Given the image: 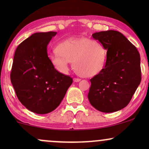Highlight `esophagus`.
Returning <instances> with one entry per match:
<instances>
[{
    "mask_svg": "<svg viewBox=\"0 0 149 149\" xmlns=\"http://www.w3.org/2000/svg\"><path fill=\"white\" fill-rule=\"evenodd\" d=\"M73 81L74 82H76V83H78V82H79V81H80V78H73Z\"/></svg>",
    "mask_w": 149,
    "mask_h": 149,
    "instance_id": "esophagus-1",
    "label": "esophagus"
}]
</instances>
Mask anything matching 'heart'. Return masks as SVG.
Segmentation results:
<instances>
[{
	"mask_svg": "<svg viewBox=\"0 0 149 149\" xmlns=\"http://www.w3.org/2000/svg\"><path fill=\"white\" fill-rule=\"evenodd\" d=\"M58 52L53 53L50 61L59 72L68 73L69 63L78 75L94 77L103 70L107 62V50L101 42L88 38H71L59 44Z\"/></svg>",
	"mask_w": 149,
	"mask_h": 149,
	"instance_id": "b5f03b06",
	"label": "heart"
}]
</instances>
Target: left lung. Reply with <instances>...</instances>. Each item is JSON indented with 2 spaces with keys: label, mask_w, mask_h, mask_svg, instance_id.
<instances>
[{
  "label": "left lung",
  "mask_w": 149,
  "mask_h": 149,
  "mask_svg": "<svg viewBox=\"0 0 149 149\" xmlns=\"http://www.w3.org/2000/svg\"><path fill=\"white\" fill-rule=\"evenodd\" d=\"M92 38L107 49V59L103 70L90 79L88 100L101 112L118 111L129 104L141 83L140 54L117 31L97 32Z\"/></svg>",
  "instance_id": "1"
}]
</instances>
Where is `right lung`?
Returning a JSON list of instances; mask_svg holds the SVG:
<instances>
[{
  "label": "right lung",
  "instance_id": "obj_1",
  "mask_svg": "<svg viewBox=\"0 0 149 149\" xmlns=\"http://www.w3.org/2000/svg\"><path fill=\"white\" fill-rule=\"evenodd\" d=\"M57 32L32 34L15 51L10 80L17 97L28 110L37 114L52 111L61 103L72 78L54 69L47 45Z\"/></svg>",
  "mask_w": 149,
  "mask_h": 149
}]
</instances>
